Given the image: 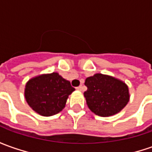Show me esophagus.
<instances>
[{
    "label": "esophagus",
    "mask_w": 152,
    "mask_h": 152,
    "mask_svg": "<svg viewBox=\"0 0 152 152\" xmlns=\"http://www.w3.org/2000/svg\"><path fill=\"white\" fill-rule=\"evenodd\" d=\"M76 89L78 90V91H82V89H83V86H82V85H80V86H79L78 87H76Z\"/></svg>",
    "instance_id": "obj_1"
}]
</instances>
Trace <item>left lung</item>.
<instances>
[{"instance_id": "1", "label": "left lung", "mask_w": 152, "mask_h": 152, "mask_svg": "<svg viewBox=\"0 0 152 152\" xmlns=\"http://www.w3.org/2000/svg\"><path fill=\"white\" fill-rule=\"evenodd\" d=\"M85 85L86 104L96 115L106 117L117 114L129 102L128 86L113 76L97 73L87 77Z\"/></svg>"}]
</instances>
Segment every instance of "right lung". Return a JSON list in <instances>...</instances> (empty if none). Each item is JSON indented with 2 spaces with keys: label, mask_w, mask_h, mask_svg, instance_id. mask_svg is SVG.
<instances>
[{
  "label": "right lung",
  "mask_w": 152,
  "mask_h": 152,
  "mask_svg": "<svg viewBox=\"0 0 152 152\" xmlns=\"http://www.w3.org/2000/svg\"><path fill=\"white\" fill-rule=\"evenodd\" d=\"M74 91L69 80L53 72L29 80L26 84L25 98L33 111L43 116H50L62 111L69 95Z\"/></svg>",
  "instance_id": "obj_1"
}]
</instances>
